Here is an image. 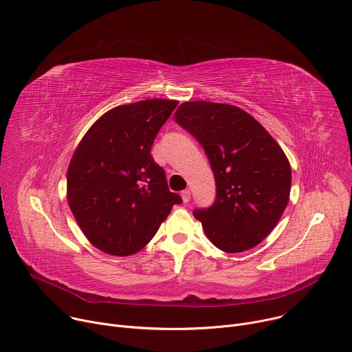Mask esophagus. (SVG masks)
Here are the masks:
<instances>
[{"instance_id":"esophagus-1","label":"esophagus","mask_w":352,"mask_h":352,"mask_svg":"<svg viewBox=\"0 0 352 352\" xmlns=\"http://www.w3.org/2000/svg\"><path fill=\"white\" fill-rule=\"evenodd\" d=\"M180 196H182L183 203H188V201H190V191H188V190H183V191L180 192Z\"/></svg>"}]
</instances>
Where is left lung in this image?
Here are the masks:
<instances>
[{
	"label": "left lung",
	"instance_id": "left-lung-1",
	"mask_svg": "<svg viewBox=\"0 0 352 352\" xmlns=\"http://www.w3.org/2000/svg\"><path fill=\"white\" fill-rule=\"evenodd\" d=\"M175 120L203 145L215 176V203L192 211L210 242L226 253L261 243L289 201L292 175L283 148L233 104L184 102Z\"/></svg>",
	"mask_w": 352,
	"mask_h": 352
}]
</instances>
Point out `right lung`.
I'll return each mask as SVG.
<instances>
[{
    "label": "right lung",
    "mask_w": 352,
    "mask_h": 352,
    "mask_svg": "<svg viewBox=\"0 0 352 352\" xmlns=\"http://www.w3.org/2000/svg\"><path fill=\"white\" fill-rule=\"evenodd\" d=\"M177 103L146 99L113 107L91 126L72 155L67 201L87 239L103 253L140 252L182 203L151 155Z\"/></svg>",
    "instance_id": "right-lung-1"
}]
</instances>
